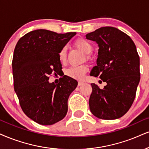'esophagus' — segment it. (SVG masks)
<instances>
[{
  "instance_id": "esophagus-1",
  "label": "esophagus",
  "mask_w": 149,
  "mask_h": 149,
  "mask_svg": "<svg viewBox=\"0 0 149 149\" xmlns=\"http://www.w3.org/2000/svg\"><path fill=\"white\" fill-rule=\"evenodd\" d=\"M84 84V82H81V81H79V83H78V86H82Z\"/></svg>"
}]
</instances>
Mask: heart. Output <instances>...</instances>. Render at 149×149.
Wrapping results in <instances>:
<instances>
[{"label": "heart", "mask_w": 149, "mask_h": 149, "mask_svg": "<svg viewBox=\"0 0 149 149\" xmlns=\"http://www.w3.org/2000/svg\"><path fill=\"white\" fill-rule=\"evenodd\" d=\"M74 45L77 48L81 51L86 56H89L93 52V46L90 42L84 38H78L74 41ZM67 56V49L64 47L58 52V58L61 61H64ZM87 67L85 65L81 66H72L65 71V74L70 77L74 79L81 80L84 78V74L87 71Z\"/></svg>", "instance_id": "heart-1"}]
</instances>
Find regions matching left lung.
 Instances as JSON below:
<instances>
[{
  "label": "left lung",
  "mask_w": 149,
  "mask_h": 149,
  "mask_svg": "<svg viewBox=\"0 0 149 149\" xmlns=\"http://www.w3.org/2000/svg\"><path fill=\"white\" fill-rule=\"evenodd\" d=\"M86 37L99 46L97 65L91 75L106 83L103 89L91 84L90 110L100 119L120 118L133 104L140 80L136 46L129 36L113 27H100Z\"/></svg>",
  "instance_id": "8db88e82"
}]
</instances>
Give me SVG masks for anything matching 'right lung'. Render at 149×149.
<instances>
[{"mask_svg": "<svg viewBox=\"0 0 149 149\" xmlns=\"http://www.w3.org/2000/svg\"><path fill=\"white\" fill-rule=\"evenodd\" d=\"M76 34L40 29L27 33L16 43L12 60L14 91L24 113L41 125H52L67 114L68 100L78 82L67 75L57 84L48 80L52 72L61 71L58 52Z\"/></svg>", "mask_w": 149, "mask_h": 149, "instance_id": "add662e5", "label": "right lung"}]
</instances>
